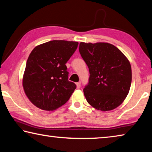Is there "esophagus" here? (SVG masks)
<instances>
[{"label":"esophagus","mask_w":152,"mask_h":152,"mask_svg":"<svg viewBox=\"0 0 152 152\" xmlns=\"http://www.w3.org/2000/svg\"><path fill=\"white\" fill-rule=\"evenodd\" d=\"M76 86H77V88H80V86H81L80 82H76Z\"/></svg>","instance_id":"1"}]
</instances>
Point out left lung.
I'll use <instances>...</instances> for the list:
<instances>
[{
    "label": "left lung",
    "instance_id": "left-lung-1",
    "mask_svg": "<svg viewBox=\"0 0 152 152\" xmlns=\"http://www.w3.org/2000/svg\"><path fill=\"white\" fill-rule=\"evenodd\" d=\"M79 51L89 69L88 82L83 90L87 102L102 111L119 107L132 84V68L127 58L108 43L81 42Z\"/></svg>",
    "mask_w": 152,
    "mask_h": 152
}]
</instances>
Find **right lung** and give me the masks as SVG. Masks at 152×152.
Returning a JSON list of instances; mask_svg holds the SVG:
<instances>
[{
    "label": "right lung",
    "mask_w": 152,
    "mask_h": 152,
    "mask_svg": "<svg viewBox=\"0 0 152 152\" xmlns=\"http://www.w3.org/2000/svg\"><path fill=\"white\" fill-rule=\"evenodd\" d=\"M78 43L53 40L35 47L27 59L23 79L25 94L39 109L53 110L70 99L76 85L68 80L67 61Z\"/></svg>",
    "instance_id": "obj_1"
}]
</instances>
